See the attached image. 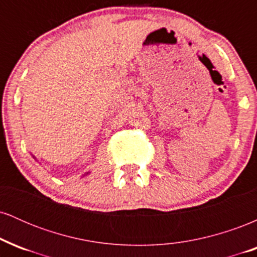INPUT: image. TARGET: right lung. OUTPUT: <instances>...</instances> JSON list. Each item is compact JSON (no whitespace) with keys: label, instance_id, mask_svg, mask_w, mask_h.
I'll return each instance as SVG.
<instances>
[{"label":"right lung","instance_id":"1","mask_svg":"<svg viewBox=\"0 0 257 257\" xmlns=\"http://www.w3.org/2000/svg\"><path fill=\"white\" fill-rule=\"evenodd\" d=\"M87 174H89V173H87ZM87 174H84V175H87Z\"/></svg>","mask_w":257,"mask_h":257}]
</instances>
